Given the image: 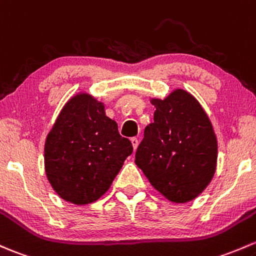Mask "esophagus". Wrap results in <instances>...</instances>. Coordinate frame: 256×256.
<instances>
[{"label":"esophagus","instance_id":"1","mask_svg":"<svg viewBox=\"0 0 256 256\" xmlns=\"http://www.w3.org/2000/svg\"><path fill=\"white\" fill-rule=\"evenodd\" d=\"M131 144H132L134 150H136L137 146H138V138H137V137H132V138H131Z\"/></svg>","mask_w":256,"mask_h":256}]
</instances>
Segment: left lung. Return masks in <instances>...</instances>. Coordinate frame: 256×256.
Masks as SVG:
<instances>
[{
    "label": "left lung",
    "instance_id": "8db88e82",
    "mask_svg": "<svg viewBox=\"0 0 256 256\" xmlns=\"http://www.w3.org/2000/svg\"><path fill=\"white\" fill-rule=\"evenodd\" d=\"M154 121L146 126L135 163L156 190L176 204L192 201L214 178L217 140L198 102L182 90L152 99Z\"/></svg>",
    "mask_w": 256,
    "mask_h": 256
}]
</instances>
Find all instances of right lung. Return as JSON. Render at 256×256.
<instances>
[{
    "label": "right lung",
    "mask_w": 256,
    "mask_h": 256,
    "mask_svg": "<svg viewBox=\"0 0 256 256\" xmlns=\"http://www.w3.org/2000/svg\"><path fill=\"white\" fill-rule=\"evenodd\" d=\"M132 150L130 140L106 115L103 103L90 94H77L46 137L45 172L60 198L86 205L108 192Z\"/></svg>",
    "instance_id": "right-lung-1"
}]
</instances>
